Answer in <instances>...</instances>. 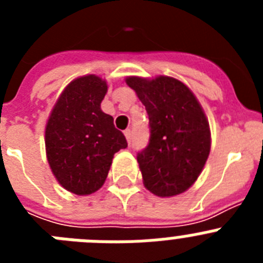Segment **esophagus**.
I'll use <instances>...</instances> for the list:
<instances>
[{"mask_svg": "<svg viewBox=\"0 0 263 263\" xmlns=\"http://www.w3.org/2000/svg\"><path fill=\"white\" fill-rule=\"evenodd\" d=\"M124 134H125V137H126L127 143L132 142V130H130V129H126V130H125V132H124Z\"/></svg>", "mask_w": 263, "mask_h": 263, "instance_id": "1", "label": "esophagus"}]
</instances>
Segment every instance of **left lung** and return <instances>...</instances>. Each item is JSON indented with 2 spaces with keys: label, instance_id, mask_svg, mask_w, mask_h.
Here are the masks:
<instances>
[{
  "label": "left lung",
  "instance_id": "8db88e82",
  "mask_svg": "<svg viewBox=\"0 0 263 263\" xmlns=\"http://www.w3.org/2000/svg\"><path fill=\"white\" fill-rule=\"evenodd\" d=\"M126 84L148 116V145L137 154L143 184L160 197L182 194L196 182L210 155V124L203 108L174 78L130 76Z\"/></svg>",
  "mask_w": 263,
  "mask_h": 263
}]
</instances>
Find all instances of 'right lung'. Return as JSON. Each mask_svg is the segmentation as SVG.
I'll list each match as a JSON object with an SVG mask.
<instances>
[{
	"label": "right lung",
	"mask_w": 263,
	"mask_h": 263,
	"mask_svg": "<svg viewBox=\"0 0 263 263\" xmlns=\"http://www.w3.org/2000/svg\"><path fill=\"white\" fill-rule=\"evenodd\" d=\"M106 81L96 75L75 79L63 90L46 125V153L52 174L67 191L96 192L105 182L113 155L127 147L113 117L100 108Z\"/></svg>",
	"instance_id": "obj_1"
}]
</instances>
